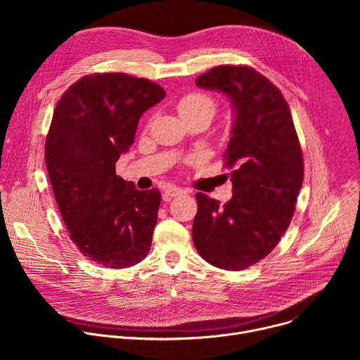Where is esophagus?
I'll list each match as a JSON object with an SVG mask.
<instances>
[{
  "instance_id": "esophagus-1",
  "label": "esophagus",
  "mask_w": 360,
  "mask_h": 360,
  "mask_svg": "<svg viewBox=\"0 0 360 360\" xmlns=\"http://www.w3.org/2000/svg\"><path fill=\"white\" fill-rule=\"evenodd\" d=\"M165 196L167 198H175V196H179V195H182V193H186L184 189H181V188H176V186H169V188H167L165 189Z\"/></svg>"
}]
</instances>
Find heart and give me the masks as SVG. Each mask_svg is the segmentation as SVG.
I'll use <instances>...</instances> for the list:
<instances>
[{
	"label": "heart",
	"instance_id": "b5f03b06",
	"mask_svg": "<svg viewBox=\"0 0 360 360\" xmlns=\"http://www.w3.org/2000/svg\"><path fill=\"white\" fill-rule=\"evenodd\" d=\"M178 114L184 121H188L191 118H208L210 121L215 117L218 104L217 101L203 92H192L185 96H182L176 104Z\"/></svg>",
	"mask_w": 360,
	"mask_h": 360
}]
</instances>
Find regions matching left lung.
I'll return each mask as SVG.
<instances>
[{
    "instance_id": "obj_1",
    "label": "left lung",
    "mask_w": 360,
    "mask_h": 360,
    "mask_svg": "<svg viewBox=\"0 0 360 360\" xmlns=\"http://www.w3.org/2000/svg\"><path fill=\"white\" fill-rule=\"evenodd\" d=\"M196 85L225 94L235 121L224 153L232 199L198 192L195 248L208 264L242 271L268 256L288 229L303 182V157L290 110L279 88L248 65H219Z\"/></svg>"
}]
</instances>
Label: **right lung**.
Here are the masks:
<instances>
[{"mask_svg": "<svg viewBox=\"0 0 360 360\" xmlns=\"http://www.w3.org/2000/svg\"><path fill=\"white\" fill-rule=\"evenodd\" d=\"M167 95L122 72L79 78L60 98L45 139V162L71 240L86 259L122 269L149 252L161 193L138 191L115 172L141 115Z\"/></svg>", "mask_w": 360, "mask_h": 360, "instance_id": "right-lung-1", "label": "right lung"}]
</instances>
